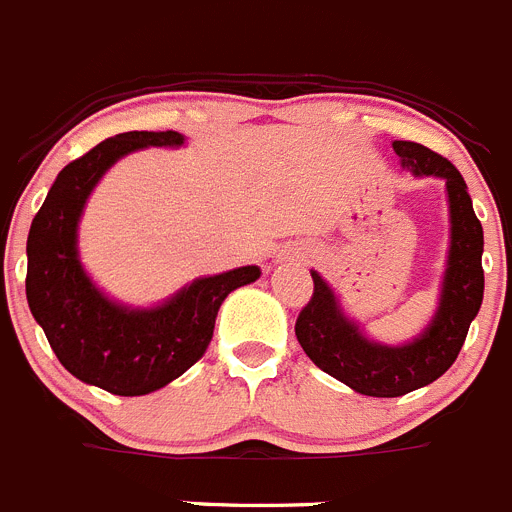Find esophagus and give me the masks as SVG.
Returning a JSON list of instances; mask_svg holds the SVG:
<instances>
[{
	"instance_id": "obj_1",
	"label": "esophagus",
	"mask_w": 512,
	"mask_h": 512,
	"mask_svg": "<svg viewBox=\"0 0 512 512\" xmlns=\"http://www.w3.org/2000/svg\"><path fill=\"white\" fill-rule=\"evenodd\" d=\"M296 260H299V262H304V257H296Z\"/></svg>"
}]
</instances>
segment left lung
<instances>
[{
    "mask_svg": "<svg viewBox=\"0 0 512 512\" xmlns=\"http://www.w3.org/2000/svg\"><path fill=\"white\" fill-rule=\"evenodd\" d=\"M391 146L404 170L446 182L451 244L435 317L422 335L404 345L368 340L361 327L345 317L340 299L322 275L311 270L314 293L296 319V337L314 366L366 397H402L441 379L456 361L484 296V234L461 172L415 141H394Z\"/></svg>",
    "mask_w": 512,
    "mask_h": 512,
    "instance_id": "obj_1",
    "label": "left lung"
}]
</instances>
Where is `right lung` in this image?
Returning <instances> with one entry per match:
<instances>
[{"label": "right lung", "mask_w": 512, "mask_h": 512, "mask_svg": "<svg viewBox=\"0 0 512 512\" xmlns=\"http://www.w3.org/2000/svg\"><path fill=\"white\" fill-rule=\"evenodd\" d=\"M177 131H128L105 139L59 172L28 234L25 293L61 366L79 381L141 397L201 361L213 324L234 288L260 278L257 265L198 278L151 309L108 299L79 262L77 229L84 203L115 162L146 146H182Z\"/></svg>", "instance_id": "obj_1"}]
</instances>
